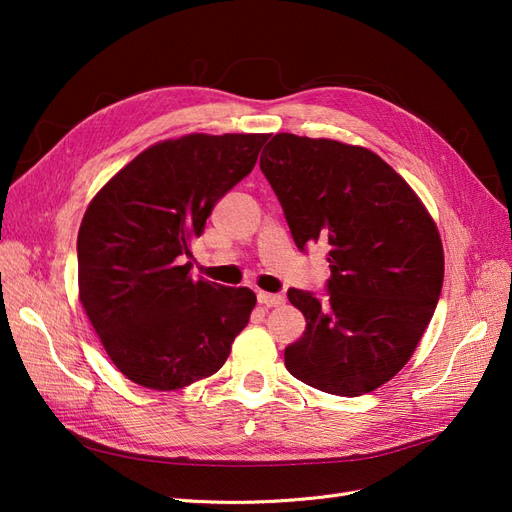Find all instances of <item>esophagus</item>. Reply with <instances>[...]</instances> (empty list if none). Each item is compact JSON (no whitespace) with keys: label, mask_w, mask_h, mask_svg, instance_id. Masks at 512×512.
<instances>
[{"label":"esophagus","mask_w":512,"mask_h":512,"mask_svg":"<svg viewBox=\"0 0 512 512\" xmlns=\"http://www.w3.org/2000/svg\"><path fill=\"white\" fill-rule=\"evenodd\" d=\"M256 297H258V303L265 305V307H277V305L284 303L282 294H273V292H265V290H258Z\"/></svg>","instance_id":"obj_1"}]
</instances>
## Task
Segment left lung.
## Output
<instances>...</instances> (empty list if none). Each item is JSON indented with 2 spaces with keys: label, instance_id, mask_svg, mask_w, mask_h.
Here are the masks:
<instances>
[{
  "label": "left lung",
  "instance_id": "8db88e82",
  "mask_svg": "<svg viewBox=\"0 0 512 512\" xmlns=\"http://www.w3.org/2000/svg\"><path fill=\"white\" fill-rule=\"evenodd\" d=\"M265 149L260 170L294 243L329 247L322 297L288 290L307 327L284 350L286 369L324 393L365 395L408 363L438 305V228L374 151L294 134H275Z\"/></svg>",
  "mask_w": 512,
  "mask_h": 512
}]
</instances>
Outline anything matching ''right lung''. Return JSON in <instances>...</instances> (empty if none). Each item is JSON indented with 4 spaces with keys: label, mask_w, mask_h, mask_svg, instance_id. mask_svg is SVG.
<instances>
[{
    "label": "right lung",
    "mask_w": 512,
    "mask_h": 512,
    "mask_svg": "<svg viewBox=\"0 0 512 512\" xmlns=\"http://www.w3.org/2000/svg\"><path fill=\"white\" fill-rule=\"evenodd\" d=\"M267 134H190L145 149L91 200L76 241L79 294L115 367L153 391L218 371L256 294L192 280L190 241L252 173Z\"/></svg>",
    "instance_id": "right-lung-1"
}]
</instances>
